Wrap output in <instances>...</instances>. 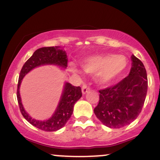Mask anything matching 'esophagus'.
<instances>
[{
  "instance_id": "esophagus-1",
  "label": "esophagus",
  "mask_w": 160,
  "mask_h": 160,
  "mask_svg": "<svg viewBox=\"0 0 160 160\" xmlns=\"http://www.w3.org/2000/svg\"><path fill=\"white\" fill-rule=\"evenodd\" d=\"M89 90H90V88H89L87 85H86V84H84V85L82 86V93L83 95L86 94V92H88Z\"/></svg>"
}]
</instances>
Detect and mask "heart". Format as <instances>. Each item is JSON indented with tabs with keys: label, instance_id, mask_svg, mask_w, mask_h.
Wrapping results in <instances>:
<instances>
[{
	"label": "heart",
	"instance_id": "heart-1",
	"mask_svg": "<svg viewBox=\"0 0 160 160\" xmlns=\"http://www.w3.org/2000/svg\"><path fill=\"white\" fill-rule=\"evenodd\" d=\"M128 60L122 55H113L111 53L92 56L85 58L81 62L84 72L88 74H94L95 82L100 85H105L120 76L126 70ZM71 72L80 74L77 67L71 65Z\"/></svg>",
	"mask_w": 160,
	"mask_h": 160
}]
</instances>
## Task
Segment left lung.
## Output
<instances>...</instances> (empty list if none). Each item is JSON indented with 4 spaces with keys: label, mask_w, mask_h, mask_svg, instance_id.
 Wrapping results in <instances>:
<instances>
[{
    "label": "left lung",
    "mask_w": 160,
    "mask_h": 160,
    "mask_svg": "<svg viewBox=\"0 0 160 160\" xmlns=\"http://www.w3.org/2000/svg\"><path fill=\"white\" fill-rule=\"evenodd\" d=\"M129 74L113 86L99 90L98 104L94 109L97 118L109 128H120L131 123L142 109L148 76L144 64L132 56Z\"/></svg>",
    "instance_id": "left-lung-1"
}]
</instances>
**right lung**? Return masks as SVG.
I'll list each match as a JSON object with an SVG mask.
<instances>
[{
  "instance_id": "add662e5",
  "label": "right lung",
  "mask_w": 160,
  "mask_h": 160,
  "mask_svg": "<svg viewBox=\"0 0 160 160\" xmlns=\"http://www.w3.org/2000/svg\"><path fill=\"white\" fill-rule=\"evenodd\" d=\"M55 65L66 68L68 66V58L66 52L59 47H42L37 49L31 58L24 64L20 71L17 86V100L19 109L24 118L35 127L46 132H54L63 127L72 115L74 105L81 98L82 91L80 86H72L65 82L62 95L56 111L49 120L40 121L32 119L24 109L19 94V87L22 80L29 71L40 65Z\"/></svg>"
}]
</instances>
